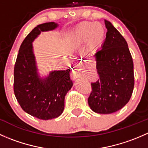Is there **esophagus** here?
Masks as SVG:
<instances>
[{
    "instance_id": "34e87169",
    "label": "esophagus",
    "mask_w": 148,
    "mask_h": 148,
    "mask_svg": "<svg viewBox=\"0 0 148 148\" xmlns=\"http://www.w3.org/2000/svg\"><path fill=\"white\" fill-rule=\"evenodd\" d=\"M84 71V68H82V65L81 64H79L77 66L75 67L74 70L72 71V77L74 79H77L79 77H80Z\"/></svg>"
}]
</instances>
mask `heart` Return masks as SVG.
<instances>
[{
	"mask_svg": "<svg viewBox=\"0 0 148 148\" xmlns=\"http://www.w3.org/2000/svg\"><path fill=\"white\" fill-rule=\"evenodd\" d=\"M105 36V28L99 22L86 21L80 23L74 32L75 44H82L88 41L90 50H95L102 44Z\"/></svg>",
	"mask_w": 148,
	"mask_h": 148,
	"instance_id": "b5f03b06",
	"label": "heart"
}]
</instances>
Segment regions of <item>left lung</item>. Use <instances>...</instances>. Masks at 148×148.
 <instances>
[{
	"mask_svg": "<svg viewBox=\"0 0 148 148\" xmlns=\"http://www.w3.org/2000/svg\"><path fill=\"white\" fill-rule=\"evenodd\" d=\"M104 22L107 29L105 41L95 55L99 79L91 83L88 104L95 112L111 114L130 101L135 78L127 43L110 21Z\"/></svg>",
	"mask_w": 148,
	"mask_h": 148,
	"instance_id": "obj_1",
	"label": "left lung"
}]
</instances>
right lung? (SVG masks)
Listing matches in <instances>:
<instances>
[{
	"mask_svg": "<svg viewBox=\"0 0 148 148\" xmlns=\"http://www.w3.org/2000/svg\"><path fill=\"white\" fill-rule=\"evenodd\" d=\"M57 26V23L49 22L34 28L22 42L14 66L13 91L16 99L23 111L40 120H51L62 114L65 96L73 85L70 69L52 71L44 79L37 73L32 42L41 31Z\"/></svg>",
	"mask_w": 148,
	"mask_h": 148,
	"instance_id": "1",
	"label": "right lung"
}]
</instances>
